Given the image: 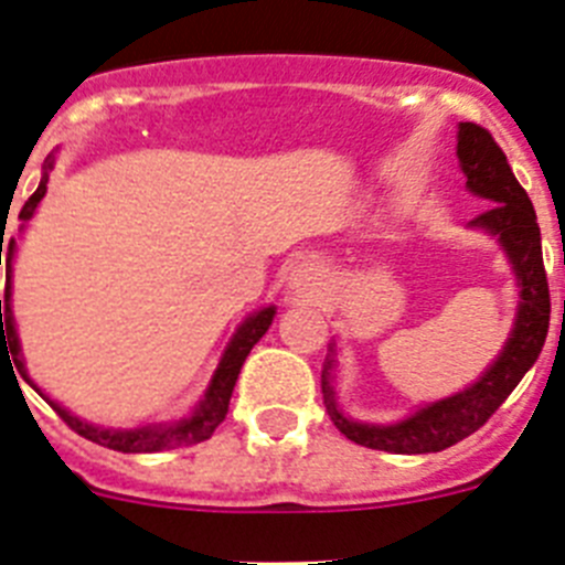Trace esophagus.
<instances>
[{"label":"esophagus","instance_id":"34e87169","mask_svg":"<svg viewBox=\"0 0 565 565\" xmlns=\"http://www.w3.org/2000/svg\"><path fill=\"white\" fill-rule=\"evenodd\" d=\"M322 286H326V274H322V266H319V263L306 259V263H299V266L294 268L291 288L297 297H306V299L319 297Z\"/></svg>","mask_w":565,"mask_h":565}]
</instances>
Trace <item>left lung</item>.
<instances>
[{
	"mask_svg": "<svg viewBox=\"0 0 565 565\" xmlns=\"http://www.w3.org/2000/svg\"><path fill=\"white\" fill-rule=\"evenodd\" d=\"M456 154L458 167L467 178V192L492 203L476 221H469V228L495 237L507 254L518 286L515 322L501 353L492 359V364H487V371L476 382L452 396L422 404L411 416L393 424L356 422L339 411L337 387H333L337 382V339H333L322 367V396H326L328 416L344 438L371 450L422 456V452H441L461 438L472 436L507 402L509 393L515 391L518 382L537 362L546 342L552 302H548L535 206L509 169L503 149L483 127L469 121L458 124Z\"/></svg>",
	"mask_w": 565,
	"mask_h": 565,
	"instance_id": "left-lung-1",
	"label": "left lung"
}]
</instances>
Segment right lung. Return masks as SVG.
<instances>
[{"mask_svg":"<svg viewBox=\"0 0 565 565\" xmlns=\"http://www.w3.org/2000/svg\"><path fill=\"white\" fill-rule=\"evenodd\" d=\"M56 163V152H50L44 158L42 167V181H39V189L28 198V203L19 212V232H24L28 221L36 214L39 203H42L44 192H47V181H50V169ZM0 243V266H4V297L0 299V356L8 353L13 356V364H17V371L22 373L24 382L44 398L50 402V407L62 416V422H67V427L84 436L87 441H96L107 450H118V452H161V450H174V447H189V444L206 441L212 438V433L217 430L223 424L228 413V398H232L234 382L239 376V367L246 362V356L252 353L254 344L263 339V333L271 328L274 313L277 308L266 306L259 308V311L248 313L243 322L237 326V331L232 333V339L226 342L221 353V362L214 367L212 379H209L206 391H203L201 402L194 404L192 411L186 416L174 418V422H158V424H141V427H129V430H115V427H102V424L84 422V418L73 416L67 407H62L58 402L47 396V393L39 387L33 379L28 376V367H24V356H22V344H19V333H17V319H13V259H17V237H8Z\"/></svg>","mask_w":565,"mask_h":565,"instance_id":"add662e5","label":"right lung"}]
</instances>
